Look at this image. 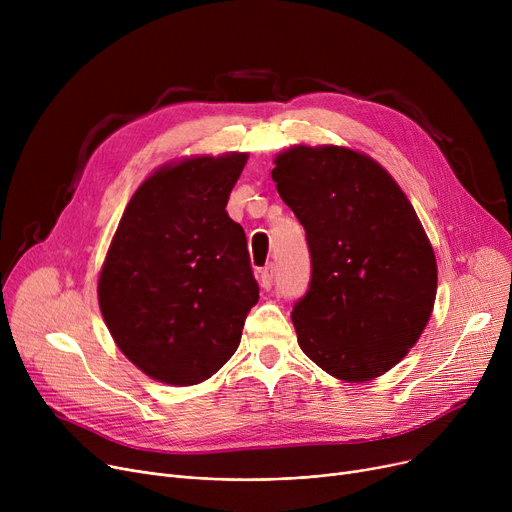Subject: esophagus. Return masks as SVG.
<instances>
[{
  "instance_id": "esophagus-1",
  "label": "esophagus",
  "mask_w": 512,
  "mask_h": 512,
  "mask_svg": "<svg viewBox=\"0 0 512 512\" xmlns=\"http://www.w3.org/2000/svg\"><path fill=\"white\" fill-rule=\"evenodd\" d=\"M274 274H276L274 263H267L265 267H261V272H259V284H261V288L270 290V288L274 286Z\"/></svg>"
}]
</instances>
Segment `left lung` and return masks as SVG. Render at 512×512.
<instances>
[{
  "instance_id": "obj_1",
  "label": "left lung",
  "mask_w": 512,
  "mask_h": 512,
  "mask_svg": "<svg viewBox=\"0 0 512 512\" xmlns=\"http://www.w3.org/2000/svg\"><path fill=\"white\" fill-rule=\"evenodd\" d=\"M307 234L311 280L292 307L303 353L344 382L392 369L432 315L438 267L394 178L346 147H292L272 170Z\"/></svg>"
}]
</instances>
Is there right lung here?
I'll use <instances>...</instances> for the list:
<instances>
[{
  "instance_id": "right-lung-1",
  "label": "right lung",
  "mask_w": 512,
  "mask_h": 512,
  "mask_svg": "<svg viewBox=\"0 0 512 512\" xmlns=\"http://www.w3.org/2000/svg\"><path fill=\"white\" fill-rule=\"evenodd\" d=\"M247 153L193 157L132 195L99 276L120 351L149 378L199 384L238 348L259 286L247 236L226 203Z\"/></svg>"
}]
</instances>
